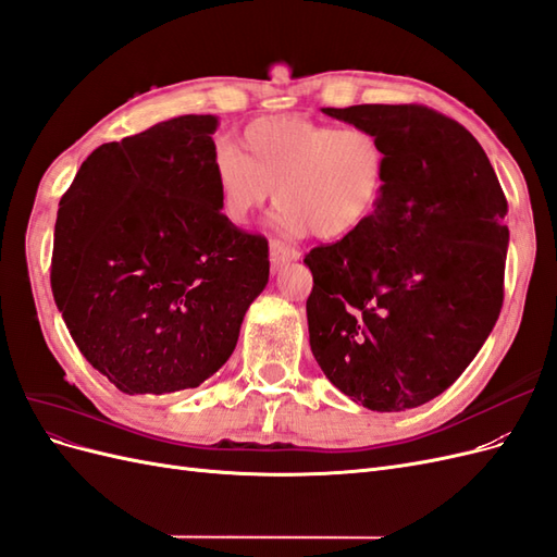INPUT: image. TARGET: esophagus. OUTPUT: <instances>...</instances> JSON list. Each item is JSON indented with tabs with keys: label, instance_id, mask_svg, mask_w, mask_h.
<instances>
[{
	"label": "esophagus",
	"instance_id": "1",
	"mask_svg": "<svg viewBox=\"0 0 557 557\" xmlns=\"http://www.w3.org/2000/svg\"><path fill=\"white\" fill-rule=\"evenodd\" d=\"M299 258V250L293 248L290 244H283V242H272L269 244V262H272V272H281L285 264H290Z\"/></svg>",
	"mask_w": 557,
	"mask_h": 557
}]
</instances>
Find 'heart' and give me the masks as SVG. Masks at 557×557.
Returning <instances> with one entry per match:
<instances>
[{
	"instance_id": "heart-1",
	"label": "heart",
	"mask_w": 557,
	"mask_h": 557,
	"mask_svg": "<svg viewBox=\"0 0 557 557\" xmlns=\"http://www.w3.org/2000/svg\"><path fill=\"white\" fill-rule=\"evenodd\" d=\"M237 148L223 146L213 158L218 201L232 225H246L278 188L285 230L342 242L372 221L391 178L387 146L367 127L264 115L242 129Z\"/></svg>"
}]
</instances>
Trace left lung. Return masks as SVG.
<instances>
[{
  "instance_id": "obj_1",
  "label": "left lung",
  "mask_w": 557,
  "mask_h": 557,
  "mask_svg": "<svg viewBox=\"0 0 557 557\" xmlns=\"http://www.w3.org/2000/svg\"><path fill=\"white\" fill-rule=\"evenodd\" d=\"M323 113L376 132L391 178L372 221L305 258L311 352L356 404L416 409L455 383L497 323L507 197L481 144L428 107Z\"/></svg>"
}]
</instances>
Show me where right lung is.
<instances>
[{
	"instance_id": "obj_1",
	"label": "right lung",
	"mask_w": 557,
	"mask_h": 557,
	"mask_svg": "<svg viewBox=\"0 0 557 557\" xmlns=\"http://www.w3.org/2000/svg\"><path fill=\"white\" fill-rule=\"evenodd\" d=\"M215 115L102 144L60 199L50 285L78 350L127 395L213 376L269 281L260 234L221 213Z\"/></svg>"
}]
</instances>
